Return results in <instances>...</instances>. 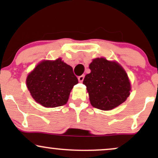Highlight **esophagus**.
<instances>
[{
  "mask_svg": "<svg viewBox=\"0 0 158 158\" xmlns=\"http://www.w3.org/2000/svg\"><path fill=\"white\" fill-rule=\"evenodd\" d=\"M84 78H85V76L81 75V76H80V77H78V79H79V81H80V82H81V81H83V80H84Z\"/></svg>",
  "mask_w": 158,
  "mask_h": 158,
  "instance_id": "1",
  "label": "esophagus"
}]
</instances>
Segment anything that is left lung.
<instances>
[{
    "mask_svg": "<svg viewBox=\"0 0 158 158\" xmlns=\"http://www.w3.org/2000/svg\"><path fill=\"white\" fill-rule=\"evenodd\" d=\"M90 73L85 76L91 106L103 110L119 106L129 97L131 84L124 69L117 61L97 58L89 65Z\"/></svg>",
    "mask_w": 158,
    "mask_h": 158,
    "instance_id": "obj_1",
    "label": "left lung"
}]
</instances>
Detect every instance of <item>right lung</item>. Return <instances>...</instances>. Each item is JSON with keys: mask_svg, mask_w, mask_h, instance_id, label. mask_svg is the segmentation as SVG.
Returning a JSON list of instances; mask_svg holds the SVG:
<instances>
[{"mask_svg": "<svg viewBox=\"0 0 158 158\" xmlns=\"http://www.w3.org/2000/svg\"><path fill=\"white\" fill-rule=\"evenodd\" d=\"M27 87L36 102L46 108L64 106L78 83L73 68L61 61L44 60L29 73Z\"/></svg>", "mask_w": 158, "mask_h": 158, "instance_id": "obj_1", "label": "right lung"}]
</instances>
